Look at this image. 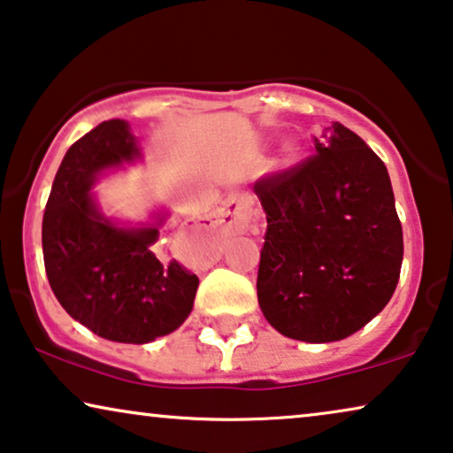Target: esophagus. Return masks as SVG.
Wrapping results in <instances>:
<instances>
[{"label": "esophagus", "instance_id": "esophagus-1", "mask_svg": "<svg viewBox=\"0 0 453 453\" xmlns=\"http://www.w3.org/2000/svg\"><path fill=\"white\" fill-rule=\"evenodd\" d=\"M252 217H255V207H252L250 198L244 195H232L223 204L219 223L223 230L240 234L250 230Z\"/></svg>", "mask_w": 453, "mask_h": 453}]
</instances>
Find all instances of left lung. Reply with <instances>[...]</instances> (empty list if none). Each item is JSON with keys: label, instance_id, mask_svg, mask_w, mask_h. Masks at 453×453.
<instances>
[{"label": "left lung", "instance_id": "8db88e82", "mask_svg": "<svg viewBox=\"0 0 453 453\" xmlns=\"http://www.w3.org/2000/svg\"><path fill=\"white\" fill-rule=\"evenodd\" d=\"M315 150L252 186L267 215L257 296L281 335L325 343L385 309L403 238L388 167L363 138L334 122Z\"/></svg>", "mask_w": 453, "mask_h": 453}]
</instances>
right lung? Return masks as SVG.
<instances>
[{
  "mask_svg": "<svg viewBox=\"0 0 453 453\" xmlns=\"http://www.w3.org/2000/svg\"><path fill=\"white\" fill-rule=\"evenodd\" d=\"M138 157L128 122L110 119L72 144L53 180L43 213V261L65 312L93 334L147 343L172 334L190 315L198 277L161 261L150 244L157 227L124 230L96 213L90 186L105 167Z\"/></svg>",
  "mask_w": 453,
  "mask_h": 453,
  "instance_id": "add662e5",
  "label": "right lung"
}]
</instances>
